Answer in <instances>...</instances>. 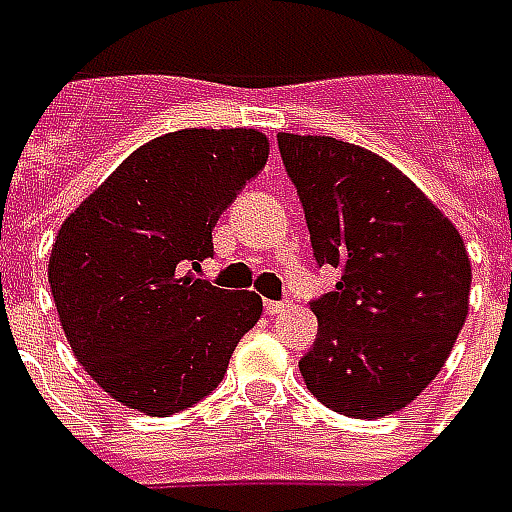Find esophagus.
Returning a JSON list of instances; mask_svg holds the SVG:
<instances>
[{"label":"esophagus","instance_id":"obj_1","mask_svg":"<svg viewBox=\"0 0 512 512\" xmlns=\"http://www.w3.org/2000/svg\"><path fill=\"white\" fill-rule=\"evenodd\" d=\"M290 301H266V304H263V309H266L268 314H282V312H287V309H290Z\"/></svg>","mask_w":512,"mask_h":512}]
</instances>
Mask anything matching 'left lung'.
I'll use <instances>...</instances> for the list:
<instances>
[{
  "instance_id": "1",
  "label": "left lung",
  "mask_w": 512,
  "mask_h": 512,
  "mask_svg": "<svg viewBox=\"0 0 512 512\" xmlns=\"http://www.w3.org/2000/svg\"><path fill=\"white\" fill-rule=\"evenodd\" d=\"M314 260L342 271L312 301L317 339L298 361L333 412L382 418L418 399L467 320L472 266L442 211L380 154L279 132Z\"/></svg>"
}]
</instances>
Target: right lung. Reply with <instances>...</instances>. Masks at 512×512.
<instances>
[{
	"label": "right lung",
	"mask_w": 512,
	"mask_h": 512,
	"mask_svg": "<svg viewBox=\"0 0 512 512\" xmlns=\"http://www.w3.org/2000/svg\"><path fill=\"white\" fill-rule=\"evenodd\" d=\"M268 160L257 130H179L132 151L62 222L48 285L75 358L111 399L165 418L217 388L263 301L189 271Z\"/></svg>",
	"instance_id": "right-lung-1"
}]
</instances>
